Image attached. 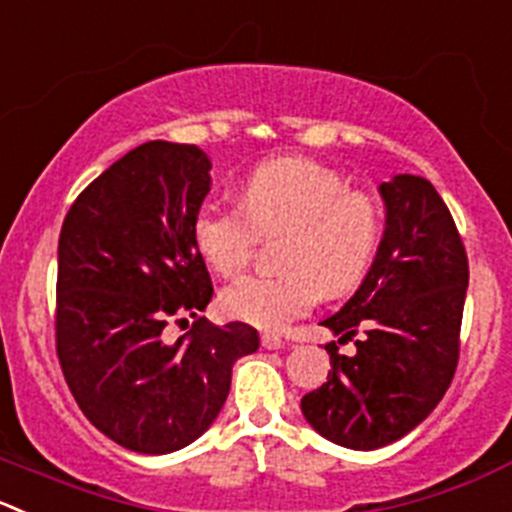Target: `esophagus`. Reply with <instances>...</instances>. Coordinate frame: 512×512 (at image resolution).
<instances>
[{
    "mask_svg": "<svg viewBox=\"0 0 512 512\" xmlns=\"http://www.w3.org/2000/svg\"><path fill=\"white\" fill-rule=\"evenodd\" d=\"M260 340L265 350H280V347H285V340L280 335H275V332H262Z\"/></svg>",
    "mask_w": 512,
    "mask_h": 512,
    "instance_id": "esophagus-1",
    "label": "esophagus"
}]
</instances>
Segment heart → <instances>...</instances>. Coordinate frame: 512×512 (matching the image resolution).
<instances>
[{
  "mask_svg": "<svg viewBox=\"0 0 512 512\" xmlns=\"http://www.w3.org/2000/svg\"><path fill=\"white\" fill-rule=\"evenodd\" d=\"M287 232L282 275H250L222 292V310L260 330H282L320 295L342 297L365 280L382 240L380 202L347 190L340 172L305 157L257 165L242 182V207L207 202L192 225L207 265L235 277L260 237Z\"/></svg>",
  "mask_w": 512,
  "mask_h": 512,
  "instance_id": "1",
  "label": "heart"
}]
</instances>
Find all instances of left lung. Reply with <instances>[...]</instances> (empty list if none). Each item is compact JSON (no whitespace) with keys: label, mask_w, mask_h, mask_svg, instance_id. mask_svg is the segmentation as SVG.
<instances>
[{"label":"left lung","mask_w":512,"mask_h":512,"mask_svg":"<svg viewBox=\"0 0 512 512\" xmlns=\"http://www.w3.org/2000/svg\"><path fill=\"white\" fill-rule=\"evenodd\" d=\"M380 197L385 232L372 267L340 312L322 320L337 342L355 340V355L325 345L327 382L300 403L322 438L350 450L405 438L443 400L468 290V255L438 190L425 177L395 175Z\"/></svg>","instance_id":"1"}]
</instances>
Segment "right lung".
I'll return each instance as SVG.
<instances>
[{"instance_id":"obj_1","label":"right lung","mask_w":512,"mask_h":512,"mask_svg":"<svg viewBox=\"0 0 512 512\" xmlns=\"http://www.w3.org/2000/svg\"><path fill=\"white\" fill-rule=\"evenodd\" d=\"M200 147L147 142L104 170L64 217L57 355L89 423L135 453L200 438L225 405L232 365L260 347L245 322L210 325L212 280L192 225L210 192ZM195 316L172 343L170 321Z\"/></svg>"}]
</instances>
